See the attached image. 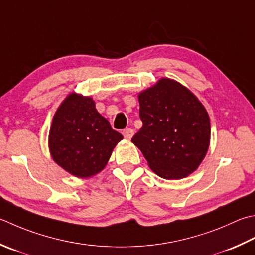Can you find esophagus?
Masks as SVG:
<instances>
[{
  "mask_svg": "<svg viewBox=\"0 0 255 255\" xmlns=\"http://www.w3.org/2000/svg\"><path fill=\"white\" fill-rule=\"evenodd\" d=\"M123 134H124V137L126 138V139H131V137L133 136V129H131V128L124 129Z\"/></svg>",
  "mask_w": 255,
  "mask_h": 255,
  "instance_id": "34e87169",
  "label": "esophagus"
}]
</instances>
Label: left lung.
<instances>
[{
  "instance_id": "8db88e82",
  "label": "left lung",
  "mask_w": 255,
  "mask_h": 255,
  "mask_svg": "<svg viewBox=\"0 0 255 255\" xmlns=\"http://www.w3.org/2000/svg\"><path fill=\"white\" fill-rule=\"evenodd\" d=\"M142 122L131 141L153 172L181 179L199 167L210 142V119L198 98L181 84L162 78L139 94Z\"/></svg>"
}]
</instances>
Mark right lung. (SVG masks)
Instances as JSON below:
<instances>
[{"mask_svg": "<svg viewBox=\"0 0 255 255\" xmlns=\"http://www.w3.org/2000/svg\"><path fill=\"white\" fill-rule=\"evenodd\" d=\"M123 136L95 108L91 97L71 94L62 103L49 130V150L58 166L75 177L103 170Z\"/></svg>", "mask_w": 255, "mask_h": 255, "instance_id": "1", "label": "right lung"}]
</instances>
